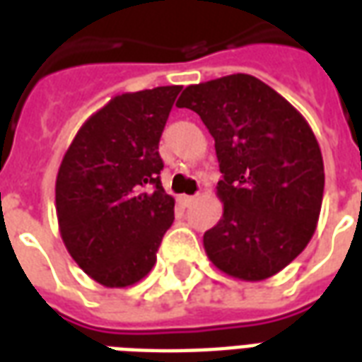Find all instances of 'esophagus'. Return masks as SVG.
<instances>
[{"instance_id": "esophagus-1", "label": "esophagus", "mask_w": 362, "mask_h": 362, "mask_svg": "<svg viewBox=\"0 0 362 362\" xmlns=\"http://www.w3.org/2000/svg\"><path fill=\"white\" fill-rule=\"evenodd\" d=\"M196 199H197L196 196H182L180 197L182 205H192V204H194V202H196Z\"/></svg>"}]
</instances>
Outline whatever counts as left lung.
<instances>
[{
    "mask_svg": "<svg viewBox=\"0 0 362 362\" xmlns=\"http://www.w3.org/2000/svg\"><path fill=\"white\" fill-rule=\"evenodd\" d=\"M176 106L202 118L223 174V217L204 235L207 258L235 279L273 277L318 225L324 160L312 127L287 98L246 74L189 85Z\"/></svg>",
    "mask_w": 362,
    "mask_h": 362,
    "instance_id": "8db88e82",
    "label": "left lung"
}]
</instances>
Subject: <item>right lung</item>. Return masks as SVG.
Wrapping results in <instances>:
<instances>
[{"label": "right lung", "instance_id": "obj_1", "mask_svg": "<svg viewBox=\"0 0 362 362\" xmlns=\"http://www.w3.org/2000/svg\"><path fill=\"white\" fill-rule=\"evenodd\" d=\"M180 85L122 93L79 127L56 176L59 235L75 264L104 287L153 269L174 221L158 174V141Z\"/></svg>", "mask_w": 362, "mask_h": 362}]
</instances>
